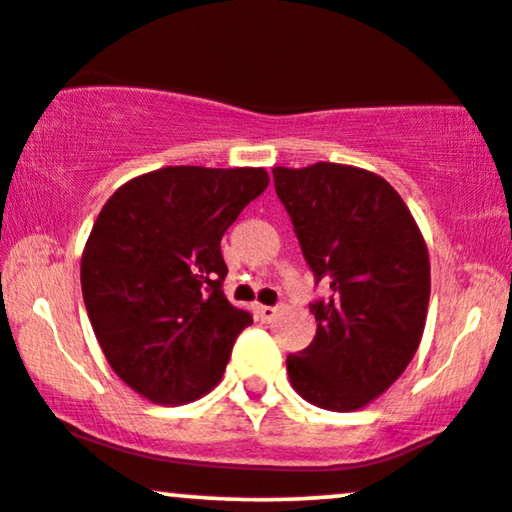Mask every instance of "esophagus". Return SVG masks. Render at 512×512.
<instances>
[{"mask_svg":"<svg viewBox=\"0 0 512 512\" xmlns=\"http://www.w3.org/2000/svg\"><path fill=\"white\" fill-rule=\"evenodd\" d=\"M257 317H260L262 322H274V319L279 317V307L260 305V307H257Z\"/></svg>","mask_w":512,"mask_h":512,"instance_id":"34e87169","label":"esophagus"}]
</instances>
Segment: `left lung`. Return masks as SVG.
Instances as JSON below:
<instances>
[{
  "mask_svg": "<svg viewBox=\"0 0 512 512\" xmlns=\"http://www.w3.org/2000/svg\"><path fill=\"white\" fill-rule=\"evenodd\" d=\"M276 195L317 283L315 341L286 357L307 403L353 412L379 398L420 348L427 322L429 252L389 181L348 164L274 166Z\"/></svg>",
  "mask_w": 512,
  "mask_h": 512,
  "instance_id": "1",
  "label": "left lung"
}]
</instances>
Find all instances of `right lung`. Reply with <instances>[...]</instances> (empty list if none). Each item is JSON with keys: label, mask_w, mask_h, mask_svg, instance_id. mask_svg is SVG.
<instances>
[{"label": "right lung", "mask_w": 512, "mask_h": 512, "mask_svg": "<svg viewBox=\"0 0 512 512\" xmlns=\"http://www.w3.org/2000/svg\"><path fill=\"white\" fill-rule=\"evenodd\" d=\"M267 186L255 166H164L104 202L80 286L104 357L143 398L183 405L219 384L252 324L224 295L221 236Z\"/></svg>", "instance_id": "right-lung-1"}]
</instances>
